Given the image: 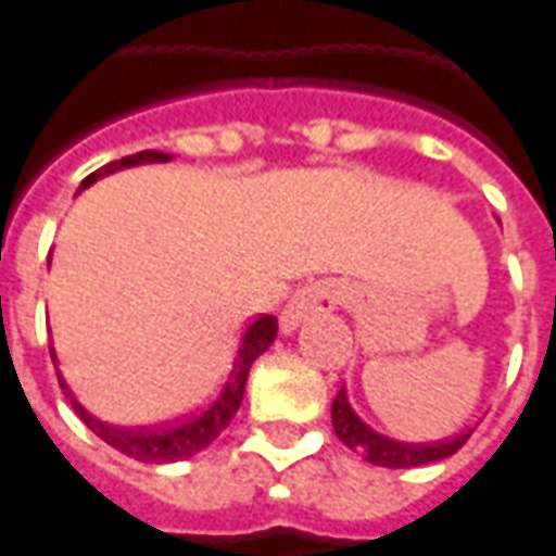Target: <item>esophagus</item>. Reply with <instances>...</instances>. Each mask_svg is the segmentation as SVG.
<instances>
[{"label": "esophagus", "instance_id": "obj_1", "mask_svg": "<svg viewBox=\"0 0 556 556\" xmlns=\"http://www.w3.org/2000/svg\"><path fill=\"white\" fill-rule=\"evenodd\" d=\"M343 298H346V292H343L341 282H334V279H319V282L301 286V289L289 298V304L282 307V313H279V328H282V334H292L294 328L301 326L304 319H309L313 313L334 309Z\"/></svg>", "mask_w": 556, "mask_h": 556}]
</instances>
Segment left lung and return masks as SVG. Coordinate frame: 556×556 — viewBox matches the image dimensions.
Here are the masks:
<instances>
[{"mask_svg": "<svg viewBox=\"0 0 556 556\" xmlns=\"http://www.w3.org/2000/svg\"><path fill=\"white\" fill-rule=\"evenodd\" d=\"M331 422H334L338 438H341L350 451H356L362 459H368L374 466L383 468H414L429 466V463H438V459H447L471 435V432H463V435H453L447 441H435V444H407V441H395V438L380 435L377 429H371L353 410L346 387H341V392L331 402Z\"/></svg>", "mask_w": 556, "mask_h": 556, "instance_id": "left-lung-1", "label": "left lung"}]
</instances>
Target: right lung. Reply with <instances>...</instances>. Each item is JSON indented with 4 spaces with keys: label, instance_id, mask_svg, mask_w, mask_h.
I'll use <instances>...</instances> for the list:
<instances>
[{
    "label": "right lung",
    "instance_id": "obj_1",
    "mask_svg": "<svg viewBox=\"0 0 556 556\" xmlns=\"http://www.w3.org/2000/svg\"><path fill=\"white\" fill-rule=\"evenodd\" d=\"M167 161H173V154H167V151H136V154H127V157L112 161V164H105V167H100L97 173H90L88 179L81 182V188H90L97 179L112 176V173H118V169L142 167V164H167ZM81 188H78V191H81ZM274 341H277V319L264 313V316H258V319L243 331L240 346H237V358H233V365H230L228 380H225V387L218 392V399H215L213 405L206 407L203 414H198V417L179 422V426H167V429H127V426L103 422L75 399V392L70 389L63 374L56 371V377H60V389L66 392V399H70L72 407H75V414L85 420V426H88L93 435L103 438L105 444H112L115 451H121L124 456H130V459L161 466V463H179V459L194 456V453H200L203 447H210L215 438L228 429V422L233 420V414L240 410V402H243L252 362L262 356V353H267V346ZM51 358H54L56 365L54 346H51Z\"/></svg>",
    "mask_w": 556,
    "mask_h": 556
}]
</instances>
